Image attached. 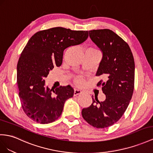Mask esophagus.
I'll return each instance as SVG.
<instances>
[{
	"mask_svg": "<svg viewBox=\"0 0 153 153\" xmlns=\"http://www.w3.org/2000/svg\"><path fill=\"white\" fill-rule=\"evenodd\" d=\"M81 93H82V92H81V90L77 89V88L74 89V96H77V95H79V94H81Z\"/></svg>",
	"mask_w": 153,
	"mask_h": 153,
	"instance_id": "1",
	"label": "esophagus"
}]
</instances>
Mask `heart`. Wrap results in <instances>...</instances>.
<instances>
[{"instance_id":"1","label":"heart","mask_w":153,"mask_h":153,"mask_svg":"<svg viewBox=\"0 0 153 153\" xmlns=\"http://www.w3.org/2000/svg\"><path fill=\"white\" fill-rule=\"evenodd\" d=\"M87 50H92V51H99L98 50H97L95 48H92H92H88ZM74 83H75L77 85H82L84 83V82H85L84 78L82 77L81 76H77L76 77H74Z\"/></svg>"}]
</instances>
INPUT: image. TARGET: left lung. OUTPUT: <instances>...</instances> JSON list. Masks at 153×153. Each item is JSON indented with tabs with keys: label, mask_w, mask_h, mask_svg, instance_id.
<instances>
[{
	"label": "left lung",
	"mask_w": 153,
	"mask_h": 153,
	"mask_svg": "<svg viewBox=\"0 0 153 153\" xmlns=\"http://www.w3.org/2000/svg\"><path fill=\"white\" fill-rule=\"evenodd\" d=\"M89 36L103 53L97 84L106 96L103 101L92 97L90 107L82 110L83 119L94 127L102 128L116 123L132 98L134 87V61L130 47L123 39L108 29L88 31Z\"/></svg>",
	"instance_id": "left-lung-1"
}]
</instances>
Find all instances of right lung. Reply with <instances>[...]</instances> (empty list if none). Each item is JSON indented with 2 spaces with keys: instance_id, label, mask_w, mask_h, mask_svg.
Listing matches in <instances>:
<instances>
[{
  "instance_id": "add662e5",
  "label": "right lung",
  "mask_w": 153,
  "mask_h": 153,
  "mask_svg": "<svg viewBox=\"0 0 153 153\" xmlns=\"http://www.w3.org/2000/svg\"><path fill=\"white\" fill-rule=\"evenodd\" d=\"M88 37V31L56 27L39 31L30 39L18 61L17 79L22 109L31 120L46 124L61 115L74 89L70 85L50 89L45 87L44 78L55 66L61 65L66 48L81 44Z\"/></svg>"
}]
</instances>
